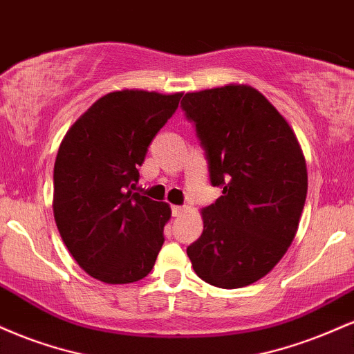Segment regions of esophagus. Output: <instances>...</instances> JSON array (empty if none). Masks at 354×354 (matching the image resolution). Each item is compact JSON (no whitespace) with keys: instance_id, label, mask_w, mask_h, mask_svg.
<instances>
[{"instance_id":"34e87169","label":"esophagus","mask_w":354,"mask_h":354,"mask_svg":"<svg viewBox=\"0 0 354 354\" xmlns=\"http://www.w3.org/2000/svg\"><path fill=\"white\" fill-rule=\"evenodd\" d=\"M185 211H186L185 206H171L173 216H181V214L185 213Z\"/></svg>"}]
</instances>
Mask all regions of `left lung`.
<instances>
[{
    "label": "left lung",
    "instance_id": "left-lung-1",
    "mask_svg": "<svg viewBox=\"0 0 354 354\" xmlns=\"http://www.w3.org/2000/svg\"><path fill=\"white\" fill-rule=\"evenodd\" d=\"M208 161L223 189L201 211V236L186 248L203 281L234 290L270 273L293 241L308 193L304 156L293 129L273 104L246 84L186 93Z\"/></svg>",
    "mask_w": 354,
    "mask_h": 354
}]
</instances>
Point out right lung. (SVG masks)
<instances>
[{"label":"right lung","instance_id":"right-lung-1","mask_svg":"<svg viewBox=\"0 0 354 354\" xmlns=\"http://www.w3.org/2000/svg\"><path fill=\"white\" fill-rule=\"evenodd\" d=\"M181 96L141 89L108 93L59 146L53 174L56 226L76 263L100 281L143 279L163 246L171 209L133 189L153 138Z\"/></svg>","mask_w":354,"mask_h":354}]
</instances>
